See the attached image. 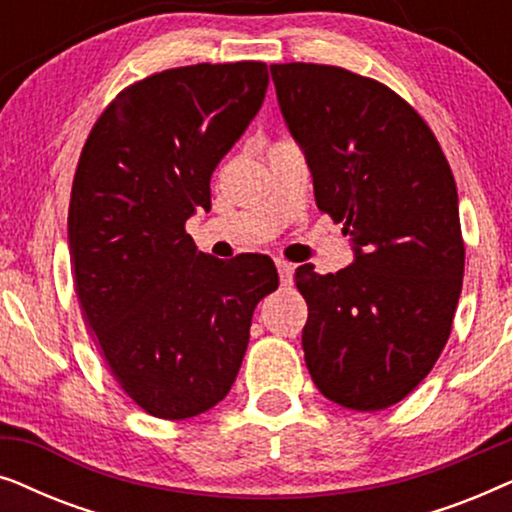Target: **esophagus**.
Segmentation results:
<instances>
[{"label":"esophagus","mask_w":512,"mask_h":512,"mask_svg":"<svg viewBox=\"0 0 512 512\" xmlns=\"http://www.w3.org/2000/svg\"><path fill=\"white\" fill-rule=\"evenodd\" d=\"M275 265H277V270H279V279H282V284H284V286L291 284V279H293V265H291L289 261H284V258H277Z\"/></svg>","instance_id":"esophagus-1"}]
</instances>
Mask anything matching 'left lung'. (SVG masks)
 I'll return each mask as SVG.
<instances>
[{"instance_id":"obj_1","label":"left lung","mask_w":512,"mask_h":512,"mask_svg":"<svg viewBox=\"0 0 512 512\" xmlns=\"http://www.w3.org/2000/svg\"><path fill=\"white\" fill-rule=\"evenodd\" d=\"M270 74L317 207L345 223L354 247L335 275L296 270L307 370L328 401L384 410L431 373L452 331L464 240L450 163L422 116L382 83L307 62Z\"/></svg>"}]
</instances>
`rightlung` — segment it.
I'll use <instances>...</instances> for the list:
<instances>
[{
    "label": "right lung",
    "mask_w": 512,
    "mask_h": 512,
    "mask_svg": "<svg viewBox=\"0 0 512 512\" xmlns=\"http://www.w3.org/2000/svg\"><path fill=\"white\" fill-rule=\"evenodd\" d=\"M265 62L191 65L118 93L83 146L69 200L74 289L111 375L144 412L188 419L233 387L268 256L219 261L186 233L268 90Z\"/></svg>",
    "instance_id": "add662e5"
}]
</instances>
